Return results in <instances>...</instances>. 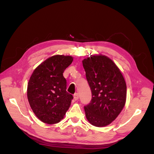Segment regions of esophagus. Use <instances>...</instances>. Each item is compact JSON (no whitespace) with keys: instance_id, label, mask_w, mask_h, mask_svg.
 I'll return each mask as SVG.
<instances>
[{"instance_id":"1","label":"esophagus","mask_w":154,"mask_h":154,"mask_svg":"<svg viewBox=\"0 0 154 154\" xmlns=\"http://www.w3.org/2000/svg\"><path fill=\"white\" fill-rule=\"evenodd\" d=\"M79 98V94L78 93H75V94H74V99L75 100H78Z\"/></svg>"}]
</instances>
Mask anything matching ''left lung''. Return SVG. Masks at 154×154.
I'll return each mask as SVG.
<instances>
[{
    "mask_svg": "<svg viewBox=\"0 0 154 154\" xmlns=\"http://www.w3.org/2000/svg\"><path fill=\"white\" fill-rule=\"evenodd\" d=\"M82 63L92 92L91 102L84 106L86 118L95 127H105L115 120L125 105V79L112 60L105 56H92Z\"/></svg>",
    "mask_w": 154,
    "mask_h": 154,
    "instance_id": "left-lung-1",
    "label": "left lung"
}]
</instances>
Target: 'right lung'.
Returning a JSON list of instances; mask_svg holds the SVG:
<instances>
[{
    "label": "right lung",
    "mask_w": 154,
    "mask_h": 154,
    "mask_svg": "<svg viewBox=\"0 0 154 154\" xmlns=\"http://www.w3.org/2000/svg\"><path fill=\"white\" fill-rule=\"evenodd\" d=\"M72 60L71 56H53L39 65L30 77L27 99L36 117L45 123L60 122L71 105L73 96L66 91L63 73Z\"/></svg>",
    "instance_id": "add662e5"
}]
</instances>
